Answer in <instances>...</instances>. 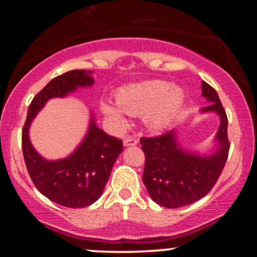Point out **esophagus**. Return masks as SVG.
<instances>
[{"label":"esophagus","mask_w":257,"mask_h":257,"mask_svg":"<svg viewBox=\"0 0 257 257\" xmlns=\"http://www.w3.org/2000/svg\"><path fill=\"white\" fill-rule=\"evenodd\" d=\"M123 145H124L125 147L135 146V145H138V140L134 138H125L124 141H123Z\"/></svg>","instance_id":"34e87169"}]
</instances>
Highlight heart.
<instances>
[{
    "label": "heart",
    "mask_w": 257,
    "mask_h": 257,
    "mask_svg": "<svg viewBox=\"0 0 257 257\" xmlns=\"http://www.w3.org/2000/svg\"><path fill=\"white\" fill-rule=\"evenodd\" d=\"M116 105L100 102V110L117 129L125 128V113L141 116L144 125L151 132H161L172 123L184 101V91L170 87L167 81L155 79L123 87L116 95Z\"/></svg>",
    "instance_id": "b5f03b06"
}]
</instances>
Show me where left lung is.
I'll list each match as a JSON object with an SVG mask.
<instances>
[{
  "label": "left lung",
  "instance_id": "obj_1",
  "mask_svg": "<svg viewBox=\"0 0 257 257\" xmlns=\"http://www.w3.org/2000/svg\"><path fill=\"white\" fill-rule=\"evenodd\" d=\"M202 95L209 105L200 112H214L220 117V126L215 135L216 149L213 153L186 151L180 146L175 131L161 137L140 139L141 149L145 152L143 181L153 202L164 208H180L203 198L216 184L225 167L229 151L226 111L216 90L204 81Z\"/></svg>",
  "mask_w": 257,
  "mask_h": 257
}]
</instances>
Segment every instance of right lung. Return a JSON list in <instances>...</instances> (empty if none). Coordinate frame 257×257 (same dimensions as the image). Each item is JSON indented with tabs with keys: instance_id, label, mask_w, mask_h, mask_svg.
<instances>
[{
	"instance_id": "1",
	"label": "right lung",
	"mask_w": 257,
	"mask_h": 257,
	"mask_svg": "<svg viewBox=\"0 0 257 257\" xmlns=\"http://www.w3.org/2000/svg\"><path fill=\"white\" fill-rule=\"evenodd\" d=\"M91 71L72 70L53 78L35 96L23 128V155L29 175L43 196L66 208H84L101 197L114 162L123 151L122 140L98 128L93 114L82 143L66 158L48 161L32 146L29 129L38 111L53 98H64L78 88L94 84Z\"/></svg>"
}]
</instances>
